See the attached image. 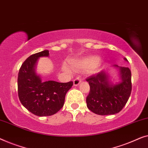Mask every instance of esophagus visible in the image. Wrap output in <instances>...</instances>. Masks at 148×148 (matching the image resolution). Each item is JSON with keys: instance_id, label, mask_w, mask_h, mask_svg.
I'll return each instance as SVG.
<instances>
[{"instance_id": "obj_1", "label": "esophagus", "mask_w": 148, "mask_h": 148, "mask_svg": "<svg viewBox=\"0 0 148 148\" xmlns=\"http://www.w3.org/2000/svg\"><path fill=\"white\" fill-rule=\"evenodd\" d=\"M81 82H82V81H81V79L80 78H78H78H75L74 80V82H73L74 86H78V85L80 84Z\"/></svg>"}]
</instances>
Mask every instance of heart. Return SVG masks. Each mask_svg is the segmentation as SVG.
I'll use <instances>...</instances> for the list:
<instances>
[{
  "instance_id": "b5f03b06",
  "label": "heart",
  "mask_w": 148,
  "mask_h": 148,
  "mask_svg": "<svg viewBox=\"0 0 148 148\" xmlns=\"http://www.w3.org/2000/svg\"><path fill=\"white\" fill-rule=\"evenodd\" d=\"M103 62L102 60L99 59L97 56H92V57L86 58L82 60L72 61L70 63V65L74 69H86V68H90L95 66V68H99L103 65ZM64 69L67 70V68Z\"/></svg>"
}]
</instances>
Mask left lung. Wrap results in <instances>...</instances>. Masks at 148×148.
<instances>
[{"instance_id":"obj_1","label":"left lung","mask_w":148,"mask_h":148,"mask_svg":"<svg viewBox=\"0 0 148 148\" xmlns=\"http://www.w3.org/2000/svg\"><path fill=\"white\" fill-rule=\"evenodd\" d=\"M125 61L128 62L125 58ZM119 71L120 81H111L108 70H104L86 79L90 92L86 97L87 107L99 115H115L126 105L132 92V72L129 68L113 65Z\"/></svg>"}]
</instances>
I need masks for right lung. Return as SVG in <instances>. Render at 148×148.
Masks as SVG:
<instances>
[{"instance_id":"right-lung-1","label":"right lung","mask_w":148,"mask_h":148,"mask_svg":"<svg viewBox=\"0 0 148 148\" xmlns=\"http://www.w3.org/2000/svg\"><path fill=\"white\" fill-rule=\"evenodd\" d=\"M49 51L33 54L22 64L18 74V95L29 111L39 116L54 115L63 107L66 93L73 82H43L35 68L39 58L49 57Z\"/></svg>"}]
</instances>
